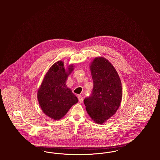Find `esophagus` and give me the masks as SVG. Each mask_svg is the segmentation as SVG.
Segmentation results:
<instances>
[{"label": "esophagus", "instance_id": "34e87169", "mask_svg": "<svg viewBox=\"0 0 160 160\" xmlns=\"http://www.w3.org/2000/svg\"><path fill=\"white\" fill-rule=\"evenodd\" d=\"M78 101H79L80 102H83V97H82V95H79L78 96Z\"/></svg>", "mask_w": 160, "mask_h": 160}]
</instances>
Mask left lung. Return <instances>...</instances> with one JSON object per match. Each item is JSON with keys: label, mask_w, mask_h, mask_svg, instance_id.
Here are the masks:
<instances>
[{"label": "left lung", "mask_w": 160, "mask_h": 160, "mask_svg": "<svg viewBox=\"0 0 160 160\" xmlns=\"http://www.w3.org/2000/svg\"><path fill=\"white\" fill-rule=\"evenodd\" d=\"M93 88L84 99L88 113L93 121L103 123L116 112L122 97L121 81L112 63L102 57L96 58L90 66Z\"/></svg>", "instance_id": "obj_1"}]
</instances>
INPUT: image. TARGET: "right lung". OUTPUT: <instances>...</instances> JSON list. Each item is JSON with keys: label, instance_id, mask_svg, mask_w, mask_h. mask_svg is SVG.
I'll return each instance as SVG.
<instances>
[{"label": "right lung", "instance_id": "1", "mask_svg": "<svg viewBox=\"0 0 160 160\" xmlns=\"http://www.w3.org/2000/svg\"><path fill=\"white\" fill-rule=\"evenodd\" d=\"M73 69L72 65L66 71L63 62H56L46 73L38 89L39 106L43 112L54 120L61 119L78 101L66 85L67 79Z\"/></svg>", "mask_w": 160, "mask_h": 160}]
</instances>
